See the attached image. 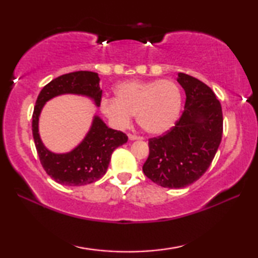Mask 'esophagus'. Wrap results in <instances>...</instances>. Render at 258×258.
I'll return each instance as SVG.
<instances>
[{
    "label": "esophagus",
    "instance_id": "1",
    "mask_svg": "<svg viewBox=\"0 0 258 258\" xmlns=\"http://www.w3.org/2000/svg\"><path fill=\"white\" fill-rule=\"evenodd\" d=\"M128 139L131 141H134V140H142L141 137H138V135H134V134H128Z\"/></svg>",
    "mask_w": 258,
    "mask_h": 258
}]
</instances>
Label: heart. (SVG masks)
<instances>
[{
	"label": "heart",
	"instance_id": "1",
	"mask_svg": "<svg viewBox=\"0 0 258 258\" xmlns=\"http://www.w3.org/2000/svg\"><path fill=\"white\" fill-rule=\"evenodd\" d=\"M115 99H103L101 111L117 128L127 127L133 115L143 131L163 134L180 117L181 89L172 80L123 82L113 90Z\"/></svg>",
	"mask_w": 258,
	"mask_h": 258
}]
</instances>
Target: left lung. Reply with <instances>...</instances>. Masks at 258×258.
Returning a JSON list of instances; mask_svg holds the SVG:
<instances>
[{
	"label": "left lung",
	"mask_w": 258,
	"mask_h": 258,
	"mask_svg": "<svg viewBox=\"0 0 258 258\" xmlns=\"http://www.w3.org/2000/svg\"><path fill=\"white\" fill-rule=\"evenodd\" d=\"M185 92L181 118L167 133L149 140V157L143 165L147 177L164 187L181 189L207 171L223 134L221 103L202 81L178 73Z\"/></svg>",
	"instance_id": "1"
}]
</instances>
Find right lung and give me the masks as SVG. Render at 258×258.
<instances>
[{
  "label": "right lung",
  "mask_w": 258,
  "mask_h": 258,
  "mask_svg": "<svg viewBox=\"0 0 258 258\" xmlns=\"http://www.w3.org/2000/svg\"><path fill=\"white\" fill-rule=\"evenodd\" d=\"M99 83V75L93 72L64 74L46 84L37 97L32 123L35 147L47 175L62 185L80 186L98 181L106 174L113 150L127 142V135L108 127L95 115L85 138L72 151L55 154L43 145L38 120L44 104L58 95L76 94L91 99L100 107L102 90Z\"/></svg>",
  "instance_id": "right-lung-1"
}]
</instances>
